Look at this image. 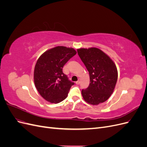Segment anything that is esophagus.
<instances>
[{"mask_svg": "<svg viewBox=\"0 0 147 147\" xmlns=\"http://www.w3.org/2000/svg\"><path fill=\"white\" fill-rule=\"evenodd\" d=\"M80 83V80H78V81H77L76 82H75V83H76L77 84H79Z\"/></svg>", "mask_w": 147, "mask_h": 147, "instance_id": "1", "label": "esophagus"}]
</instances>
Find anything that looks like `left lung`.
Masks as SVG:
<instances>
[{
    "instance_id": "obj_1",
    "label": "left lung",
    "mask_w": 147,
    "mask_h": 147,
    "mask_svg": "<svg viewBox=\"0 0 147 147\" xmlns=\"http://www.w3.org/2000/svg\"><path fill=\"white\" fill-rule=\"evenodd\" d=\"M77 52L90 74L89 86L82 91L83 99L92 105L102 103L109 98L116 85V65L108 55L97 48H80Z\"/></svg>"
}]
</instances>
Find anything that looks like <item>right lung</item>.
Wrapping results in <instances>:
<instances>
[{
	"label": "right lung",
	"instance_id": "obj_1",
	"mask_svg": "<svg viewBox=\"0 0 147 147\" xmlns=\"http://www.w3.org/2000/svg\"><path fill=\"white\" fill-rule=\"evenodd\" d=\"M77 54L72 48L58 46L46 51L40 56L35 66V86L43 99L57 104L67 97L74 82L69 80L63 68Z\"/></svg>",
	"mask_w": 147,
	"mask_h": 147
}]
</instances>
